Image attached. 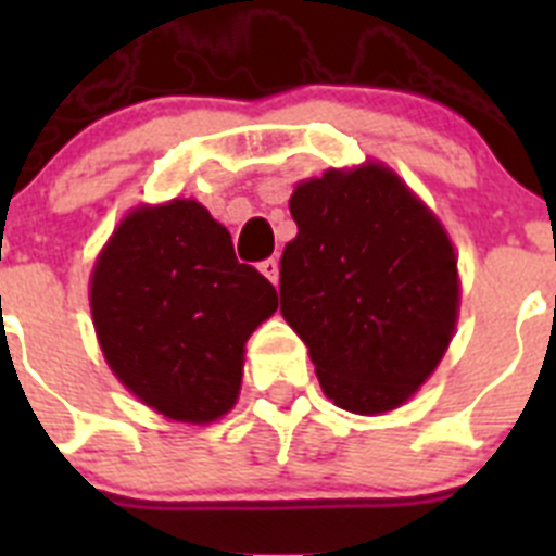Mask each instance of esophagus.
Segmentation results:
<instances>
[{"mask_svg": "<svg viewBox=\"0 0 556 556\" xmlns=\"http://www.w3.org/2000/svg\"><path fill=\"white\" fill-rule=\"evenodd\" d=\"M258 269H262L264 273V278H269V281L273 283H278V258H264L262 264H258Z\"/></svg>", "mask_w": 556, "mask_h": 556, "instance_id": "esophagus-1", "label": "esophagus"}]
</instances>
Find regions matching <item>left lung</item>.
Here are the masks:
<instances>
[{
	"label": "left lung",
	"mask_w": 556,
	"mask_h": 556,
	"mask_svg": "<svg viewBox=\"0 0 556 556\" xmlns=\"http://www.w3.org/2000/svg\"><path fill=\"white\" fill-rule=\"evenodd\" d=\"M298 236L281 255V314L308 345L320 387L358 415L401 406L431 376L459 306L443 225L367 164L328 169L289 200Z\"/></svg>",
	"instance_id": "1"
}]
</instances>
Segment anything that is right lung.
I'll list each match as a JSON object with an SVG mask.
<instances>
[{
  "mask_svg": "<svg viewBox=\"0 0 556 556\" xmlns=\"http://www.w3.org/2000/svg\"><path fill=\"white\" fill-rule=\"evenodd\" d=\"M275 308L273 283L239 264L228 230L194 200L132 211L91 275L111 370L184 424H211L233 406L244 342Z\"/></svg>",
  "mask_w": 556,
  "mask_h": 556,
  "instance_id": "1",
  "label": "right lung"
}]
</instances>
